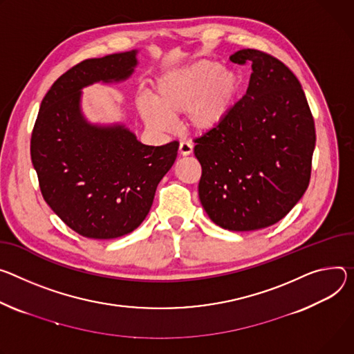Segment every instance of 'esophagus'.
<instances>
[{
  "mask_svg": "<svg viewBox=\"0 0 354 354\" xmlns=\"http://www.w3.org/2000/svg\"><path fill=\"white\" fill-rule=\"evenodd\" d=\"M192 151H194V145H192V142H189V141H182V142L179 144V153H180V155H183V156L190 155Z\"/></svg>",
  "mask_w": 354,
  "mask_h": 354,
  "instance_id": "esophagus-1",
  "label": "esophagus"
}]
</instances>
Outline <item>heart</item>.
<instances>
[{
  "instance_id": "heart-1",
  "label": "heart",
  "mask_w": 354,
  "mask_h": 354,
  "mask_svg": "<svg viewBox=\"0 0 354 354\" xmlns=\"http://www.w3.org/2000/svg\"><path fill=\"white\" fill-rule=\"evenodd\" d=\"M241 76L214 60H198L160 76L153 87V99L145 95L137 107L148 127L169 131L172 118L186 114L192 128L207 133L232 113L241 90Z\"/></svg>"
}]
</instances>
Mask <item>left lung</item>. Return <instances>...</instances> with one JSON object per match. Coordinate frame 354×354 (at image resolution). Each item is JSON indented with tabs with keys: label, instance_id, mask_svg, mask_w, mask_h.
Here are the masks:
<instances>
[{
	"label": "left lung",
	"instance_id": "left-lung-1",
	"mask_svg": "<svg viewBox=\"0 0 354 354\" xmlns=\"http://www.w3.org/2000/svg\"><path fill=\"white\" fill-rule=\"evenodd\" d=\"M251 63L243 99L217 128L195 140L199 199L217 226L251 232L285 217L308 189L315 122L297 76L277 57L241 49Z\"/></svg>",
	"mask_w": 354,
	"mask_h": 354
}]
</instances>
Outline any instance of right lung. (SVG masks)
Instances as JSON below:
<instances>
[{"label": "right lung", "instance_id": "obj_1", "mask_svg": "<svg viewBox=\"0 0 354 354\" xmlns=\"http://www.w3.org/2000/svg\"><path fill=\"white\" fill-rule=\"evenodd\" d=\"M137 63V50L77 63L52 84L32 131L30 158L45 202L87 239L136 230L178 155V141L144 145L124 125H94L82 114L83 87L125 80Z\"/></svg>", "mask_w": 354, "mask_h": 354}]
</instances>
